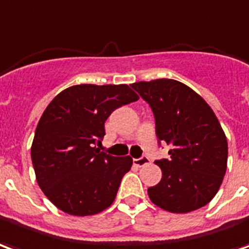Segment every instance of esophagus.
Masks as SVG:
<instances>
[{
    "label": "esophagus",
    "mask_w": 249,
    "mask_h": 249,
    "mask_svg": "<svg viewBox=\"0 0 249 249\" xmlns=\"http://www.w3.org/2000/svg\"><path fill=\"white\" fill-rule=\"evenodd\" d=\"M147 163H150V159L147 157H141L138 158V159H134V164L137 167H142L144 164H147Z\"/></svg>",
    "instance_id": "1"
}]
</instances>
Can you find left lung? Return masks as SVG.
<instances>
[{
    "mask_svg": "<svg viewBox=\"0 0 249 249\" xmlns=\"http://www.w3.org/2000/svg\"><path fill=\"white\" fill-rule=\"evenodd\" d=\"M151 107L158 143L168 159L155 160L162 179L148 188L154 204L175 213L195 211L219 191L227 170L228 143L215 112L203 98L175 79L132 83Z\"/></svg>",
    "mask_w": 249,
    "mask_h": 249,
    "instance_id": "1",
    "label": "left lung"
}]
</instances>
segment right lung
<instances>
[{
    "mask_svg": "<svg viewBox=\"0 0 249 249\" xmlns=\"http://www.w3.org/2000/svg\"><path fill=\"white\" fill-rule=\"evenodd\" d=\"M138 99L127 85H77L46 107L36 128L32 162L38 186L61 211L87 216L111 206L132 159L98 147L110 114Z\"/></svg>",
    "mask_w": 249,
    "mask_h": 249,
    "instance_id": "right-lung-1",
    "label": "right lung"
}]
</instances>
